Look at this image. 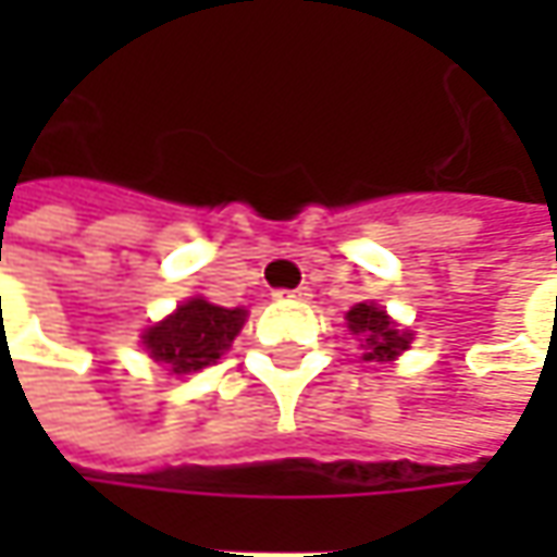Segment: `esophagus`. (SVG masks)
<instances>
[{"instance_id": "esophagus-1", "label": "esophagus", "mask_w": 557, "mask_h": 557, "mask_svg": "<svg viewBox=\"0 0 557 557\" xmlns=\"http://www.w3.org/2000/svg\"><path fill=\"white\" fill-rule=\"evenodd\" d=\"M275 297H278V300H285V297H288V300H310L312 294L310 288H297V290H278Z\"/></svg>"}]
</instances>
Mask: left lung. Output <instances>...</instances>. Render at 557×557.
<instances>
[{
    "instance_id": "1",
    "label": "left lung",
    "mask_w": 557,
    "mask_h": 557,
    "mask_svg": "<svg viewBox=\"0 0 557 557\" xmlns=\"http://www.w3.org/2000/svg\"><path fill=\"white\" fill-rule=\"evenodd\" d=\"M347 329L362 337L359 344L366 350L362 356L374 362H391L412 344V334L396 329L394 319L377 304H356L354 310L347 312Z\"/></svg>"
}]
</instances>
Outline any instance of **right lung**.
Masks as SVG:
<instances>
[{"instance_id": "1", "label": "right lung", "mask_w": 557, "mask_h": 557, "mask_svg": "<svg viewBox=\"0 0 557 557\" xmlns=\"http://www.w3.org/2000/svg\"><path fill=\"white\" fill-rule=\"evenodd\" d=\"M245 319L247 310L242 307L225 310L203 297H191L141 334V344L154 362H163L173 374L201 372L232 347Z\"/></svg>"}]
</instances>
